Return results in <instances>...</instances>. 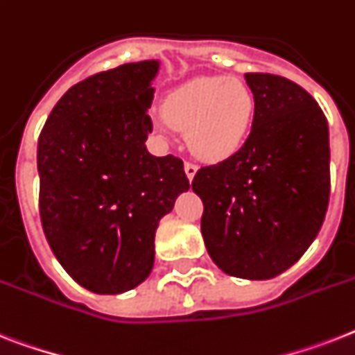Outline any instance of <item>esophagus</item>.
<instances>
[{
    "mask_svg": "<svg viewBox=\"0 0 355 355\" xmlns=\"http://www.w3.org/2000/svg\"><path fill=\"white\" fill-rule=\"evenodd\" d=\"M184 171H186V177L189 178V180H193V178H195V175H197V166L191 162H186L184 164Z\"/></svg>",
    "mask_w": 355,
    "mask_h": 355,
    "instance_id": "obj_1",
    "label": "esophagus"
}]
</instances>
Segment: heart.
<instances>
[{
	"label": "heart",
	"instance_id": "1",
	"mask_svg": "<svg viewBox=\"0 0 355 355\" xmlns=\"http://www.w3.org/2000/svg\"><path fill=\"white\" fill-rule=\"evenodd\" d=\"M164 114L171 125L186 131L193 155L218 162L243 148L252 129L255 100L239 80L198 76L169 93Z\"/></svg>",
	"mask_w": 355,
	"mask_h": 355
}]
</instances>
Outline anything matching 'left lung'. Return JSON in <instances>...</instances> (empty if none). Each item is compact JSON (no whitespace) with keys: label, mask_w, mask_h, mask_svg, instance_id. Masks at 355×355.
Wrapping results in <instances>:
<instances>
[{"label":"left lung","mask_w":355,"mask_h":355,"mask_svg":"<svg viewBox=\"0 0 355 355\" xmlns=\"http://www.w3.org/2000/svg\"><path fill=\"white\" fill-rule=\"evenodd\" d=\"M250 137L235 155L200 168L207 253L224 273L264 281L295 264L318 237L330 197L328 122L318 102L275 74L248 73Z\"/></svg>","instance_id":"8db88e82"}]
</instances>
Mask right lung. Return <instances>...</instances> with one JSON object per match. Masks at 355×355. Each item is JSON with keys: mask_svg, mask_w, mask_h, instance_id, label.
I'll list each match as a JSON object with an SVG mask.
<instances>
[{"mask_svg": "<svg viewBox=\"0 0 355 355\" xmlns=\"http://www.w3.org/2000/svg\"><path fill=\"white\" fill-rule=\"evenodd\" d=\"M160 62L123 63L60 98L37 140L40 217L63 270L94 293L149 277L155 232L189 189L180 158L146 148Z\"/></svg>", "mask_w": 355, "mask_h": 355, "instance_id": "obj_1", "label": "right lung"}]
</instances>
